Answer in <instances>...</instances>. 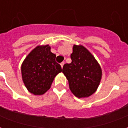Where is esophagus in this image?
Segmentation results:
<instances>
[{"mask_svg":"<svg viewBox=\"0 0 128 128\" xmlns=\"http://www.w3.org/2000/svg\"><path fill=\"white\" fill-rule=\"evenodd\" d=\"M64 62H62L61 64H60L62 68H63V66H64Z\"/></svg>","mask_w":128,"mask_h":128,"instance_id":"obj_1","label":"esophagus"}]
</instances>
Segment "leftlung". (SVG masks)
<instances>
[{
    "label": "left lung",
    "instance_id": "left-lung-1",
    "mask_svg": "<svg viewBox=\"0 0 128 128\" xmlns=\"http://www.w3.org/2000/svg\"><path fill=\"white\" fill-rule=\"evenodd\" d=\"M71 63L64 64L62 72L68 81L69 88L78 98L94 94L102 78V70L93 55L83 45L74 44Z\"/></svg>",
    "mask_w": 128,
    "mask_h": 128
}]
</instances>
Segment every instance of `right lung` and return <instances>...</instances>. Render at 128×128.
<instances>
[{"label": "right lung", "instance_id": "1", "mask_svg": "<svg viewBox=\"0 0 128 128\" xmlns=\"http://www.w3.org/2000/svg\"><path fill=\"white\" fill-rule=\"evenodd\" d=\"M56 57L48 44L38 45L26 56L21 64V74L29 92L42 95L50 89L54 78L62 72Z\"/></svg>", "mask_w": 128, "mask_h": 128}]
</instances>
